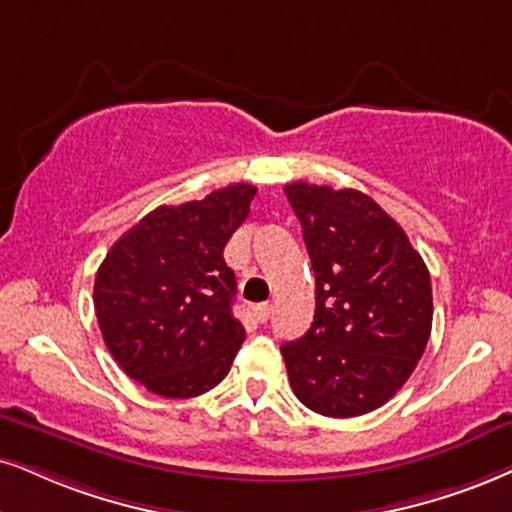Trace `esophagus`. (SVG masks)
<instances>
[{"mask_svg":"<svg viewBox=\"0 0 512 512\" xmlns=\"http://www.w3.org/2000/svg\"><path fill=\"white\" fill-rule=\"evenodd\" d=\"M252 314H255V319L260 321V323H264L271 316V304L269 302H262V304H255V307H252Z\"/></svg>","mask_w":512,"mask_h":512,"instance_id":"esophagus-1","label":"esophagus"}]
</instances>
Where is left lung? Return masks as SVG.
I'll return each instance as SVG.
<instances>
[{
    "instance_id": "1",
    "label": "left lung",
    "mask_w": 512,
    "mask_h": 512,
    "mask_svg": "<svg viewBox=\"0 0 512 512\" xmlns=\"http://www.w3.org/2000/svg\"><path fill=\"white\" fill-rule=\"evenodd\" d=\"M286 196L316 274L312 328L281 347L290 387L321 416H364L392 399L423 357L430 271L366 193L293 181Z\"/></svg>"
}]
</instances>
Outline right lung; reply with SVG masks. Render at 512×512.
Wrapping results in <instances>:
<instances>
[{
    "label": "right lung",
    "instance_id": "obj_1",
    "mask_svg": "<svg viewBox=\"0 0 512 512\" xmlns=\"http://www.w3.org/2000/svg\"><path fill=\"white\" fill-rule=\"evenodd\" d=\"M255 193L241 181L203 200L160 205L115 241L96 271L94 309L106 347L148 392L198 397L229 373L245 328L231 312L236 276L224 245Z\"/></svg>",
    "mask_w": 512,
    "mask_h": 512
}]
</instances>
